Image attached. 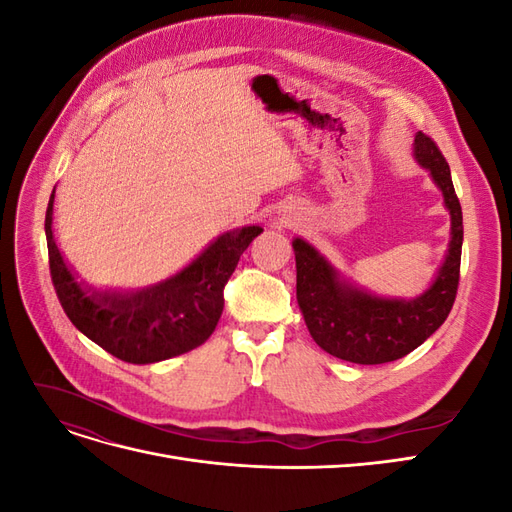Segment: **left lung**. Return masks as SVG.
Returning a JSON list of instances; mask_svg holds the SVG:
<instances>
[{
  "mask_svg": "<svg viewBox=\"0 0 512 512\" xmlns=\"http://www.w3.org/2000/svg\"><path fill=\"white\" fill-rule=\"evenodd\" d=\"M414 160L429 170L451 213V241L431 286L414 299H389L348 282L314 245L292 241L297 260V301L314 342L337 359L380 365L401 359L436 333L459 286L463 218L451 168L423 132L414 136Z\"/></svg>",
  "mask_w": 512,
  "mask_h": 512,
  "instance_id": "left-lung-1",
  "label": "left lung"
}]
</instances>
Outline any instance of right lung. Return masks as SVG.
I'll list each match as a JSON object with an SVG mask.
<instances>
[{"label": "right lung", "mask_w": 512, "mask_h": 512, "mask_svg": "<svg viewBox=\"0 0 512 512\" xmlns=\"http://www.w3.org/2000/svg\"><path fill=\"white\" fill-rule=\"evenodd\" d=\"M55 190L46 209L53 286L70 322L117 359L147 365L205 344L224 309V286L260 226H241L213 239L188 267L141 290H98L79 280L53 235Z\"/></svg>", "instance_id": "1"}]
</instances>
